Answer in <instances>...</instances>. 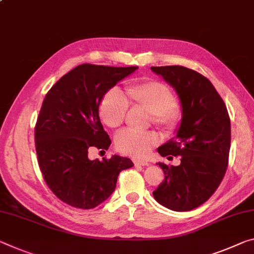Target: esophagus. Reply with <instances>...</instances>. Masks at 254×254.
Instances as JSON below:
<instances>
[{"label": "esophagus", "instance_id": "1", "mask_svg": "<svg viewBox=\"0 0 254 254\" xmlns=\"http://www.w3.org/2000/svg\"><path fill=\"white\" fill-rule=\"evenodd\" d=\"M133 164L135 166H148L149 163H147L146 160H142V159H133Z\"/></svg>", "mask_w": 254, "mask_h": 254}]
</instances>
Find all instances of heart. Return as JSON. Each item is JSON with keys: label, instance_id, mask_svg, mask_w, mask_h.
Listing matches in <instances>:
<instances>
[{"label": "heart", "instance_id": "1", "mask_svg": "<svg viewBox=\"0 0 254 254\" xmlns=\"http://www.w3.org/2000/svg\"><path fill=\"white\" fill-rule=\"evenodd\" d=\"M128 106L151 114L157 127L171 130L180 119V108L170 88L160 82H142L128 86L126 96L116 88L108 90L100 102L99 114L106 127L116 130L124 123ZM158 141L154 132L121 131L115 138V147L123 154L143 157Z\"/></svg>", "mask_w": 254, "mask_h": 254}]
</instances>
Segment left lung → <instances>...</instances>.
<instances>
[{
  "mask_svg": "<svg viewBox=\"0 0 254 254\" xmlns=\"http://www.w3.org/2000/svg\"><path fill=\"white\" fill-rule=\"evenodd\" d=\"M178 92L182 120L176 135L157 151L181 157L179 166L158 163L165 179L152 192L157 202L174 211L198 208L224 179L231 148V121L226 105L209 80L181 65L151 66Z\"/></svg>",
  "mask_w": 254,
  "mask_h": 254,
  "instance_id": "8db88e82",
  "label": "left lung"
}]
</instances>
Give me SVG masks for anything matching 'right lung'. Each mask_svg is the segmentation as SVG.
Returning <instances> with one entry per match:
<instances>
[{"label": "right lung", "mask_w": 254, "mask_h": 254, "mask_svg": "<svg viewBox=\"0 0 254 254\" xmlns=\"http://www.w3.org/2000/svg\"><path fill=\"white\" fill-rule=\"evenodd\" d=\"M138 66L81 64L64 74L44 98L35 127L38 165L58 198L79 209H92L114 192L121 171L133 166L114 155L90 160L91 148L107 150L111 139L98 110L104 95Z\"/></svg>", "instance_id": "obj_1"}]
</instances>
